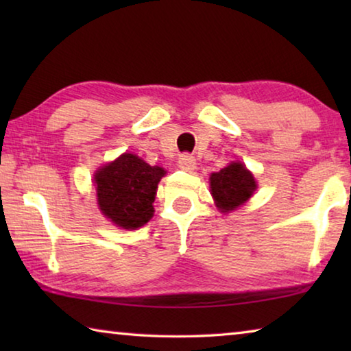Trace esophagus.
<instances>
[{"instance_id": "obj_1", "label": "esophagus", "mask_w": 351, "mask_h": 351, "mask_svg": "<svg viewBox=\"0 0 351 351\" xmlns=\"http://www.w3.org/2000/svg\"><path fill=\"white\" fill-rule=\"evenodd\" d=\"M178 167H180L181 170L192 171V170H195V167H197V161H195V158L192 156V154L184 153L180 158H178Z\"/></svg>"}]
</instances>
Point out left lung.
Here are the masks:
<instances>
[{"label":"left lung","instance_id":"8db88e82","mask_svg":"<svg viewBox=\"0 0 351 351\" xmlns=\"http://www.w3.org/2000/svg\"><path fill=\"white\" fill-rule=\"evenodd\" d=\"M255 187L252 173L241 162H232L210 175L212 197L221 212L234 210L246 203Z\"/></svg>","mask_w":351,"mask_h":351}]
</instances>
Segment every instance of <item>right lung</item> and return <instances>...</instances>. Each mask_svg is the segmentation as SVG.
<instances>
[{
	"label": "right lung",
	"instance_id": "1",
	"mask_svg": "<svg viewBox=\"0 0 351 351\" xmlns=\"http://www.w3.org/2000/svg\"><path fill=\"white\" fill-rule=\"evenodd\" d=\"M164 175V169L148 165L136 154H122L94 175L100 210L119 228H141L153 215L158 182Z\"/></svg>",
	"mask_w": 351,
	"mask_h": 351
}]
</instances>
